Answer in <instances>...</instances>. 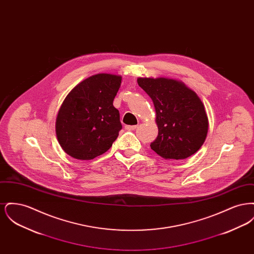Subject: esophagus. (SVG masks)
<instances>
[{
  "mask_svg": "<svg viewBox=\"0 0 254 254\" xmlns=\"http://www.w3.org/2000/svg\"><path fill=\"white\" fill-rule=\"evenodd\" d=\"M125 128L127 130H135L137 128V126H126Z\"/></svg>",
  "mask_w": 254,
  "mask_h": 254,
  "instance_id": "esophagus-1",
  "label": "esophagus"
}]
</instances>
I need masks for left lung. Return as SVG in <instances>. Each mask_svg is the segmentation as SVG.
Segmentation results:
<instances>
[{
	"mask_svg": "<svg viewBox=\"0 0 254 254\" xmlns=\"http://www.w3.org/2000/svg\"><path fill=\"white\" fill-rule=\"evenodd\" d=\"M137 83L151 98L158 136L150 147L165 159L191 156L205 142L208 119L205 106L181 81L166 77H139Z\"/></svg>",
	"mask_w": 254,
	"mask_h": 254,
	"instance_id": "left-lung-1",
	"label": "left lung"
}]
</instances>
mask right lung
Returning a JSON list of instances; mask_svg holds the SVG:
<instances>
[{"label": "right lung", "instance_id": "right-lung-1", "mask_svg": "<svg viewBox=\"0 0 254 254\" xmlns=\"http://www.w3.org/2000/svg\"><path fill=\"white\" fill-rule=\"evenodd\" d=\"M122 76L98 73L74 86L56 118V135L63 150L78 160H92L111 147L122 129L113 100Z\"/></svg>", "mask_w": 254, "mask_h": 254}]
</instances>
